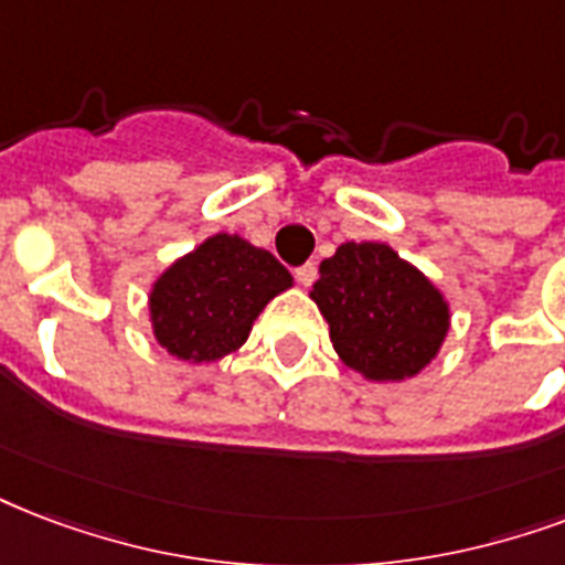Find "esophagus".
<instances>
[{"label":"esophagus","instance_id":"34e87169","mask_svg":"<svg viewBox=\"0 0 565 565\" xmlns=\"http://www.w3.org/2000/svg\"><path fill=\"white\" fill-rule=\"evenodd\" d=\"M296 281H299L301 287H311V284L317 281V264H301L299 269H296Z\"/></svg>","mask_w":565,"mask_h":565}]
</instances>
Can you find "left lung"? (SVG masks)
<instances>
[{
  "instance_id": "1",
  "label": "left lung",
  "mask_w": 565,
  "mask_h": 565,
  "mask_svg": "<svg viewBox=\"0 0 565 565\" xmlns=\"http://www.w3.org/2000/svg\"><path fill=\"white\" fill-rule=\"evenodd\" d=\"M311 299L340 361L373 382L417 376L450 326L441 290L385 243L340 245L320 264Z\"/></svg>"
}]
</instances>
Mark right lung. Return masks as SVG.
<instances>
[{
    "instance_id": "add662e5",
    "label": "right lung",
    "mask_w": 565,
    "mask_h": 565,
    "mask_svg": "<svg viewBox=\"0 0 565 565\" xmlns=\"http://www.w3.org/2000/svg\"><path fill=\"white\" fill-rule=\"evenodd\" d=\"M287 287L292 275L266 248L236 234H215L153 284V338L192 364L225 359L243 347L257 313Z\"/></svg>"
}]
</instances>
